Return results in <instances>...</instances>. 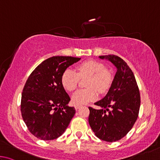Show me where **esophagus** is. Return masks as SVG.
Masks as SVG:
<instances>
[{"instance_id": "obj_1", "label": "esophagus", "mask_w": 160, "mask_h": 160, "mask_svg": "<svg viewBox=\"0 0 160 160\" xmlns=\"http://www.w3.org/2000/svg\"><path fill=\"white\" fill-rule=\"evenodd\" d=\"M74 108L76 110H78V109H79L80 108H82V105H74Z\"/></svg>"}]
</instances>
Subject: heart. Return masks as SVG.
Masks as SVG:
<instances>
[{"instance_id": "obj_1", "label": "heart", "mask_w": 160, "mask_h": 160, "mask_svg": "<svg viewBox=\"0 0 160 160\" xmlns=\"http://www.w3.org/2000/svg\"><path fill=\"white\" fill-rule=\"evenodd\" d=\"M77 69V73L71 68H67L61 77L62 86L67 91H72L77 88L79 77H88L86 83L87 88L78 90L72 95L73 104H87L97 98V91L104 93L110 88L112 75L104 64L96 60H88L78 65Z\"/></svg>"}]
</instances>
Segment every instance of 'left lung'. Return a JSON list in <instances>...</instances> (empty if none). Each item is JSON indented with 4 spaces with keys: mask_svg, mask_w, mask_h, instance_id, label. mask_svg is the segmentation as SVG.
Here are the masks:
<instances>
[{
    "mask_svg": "<svg viewBox=\"0 0 160 160\" xmlns=\"http://www.w3.org/2000/svg\"><path fill=\"white\" fill-rule=\"evenodd\" d=\"M116 67L117 72L106 96L91 107L88 123L98 138L107 142L122 139L132 128L138 116L141 97L133 72L126 62L114 55L99 56Z\"/></svg>",
    "mask_w": 160,
    "mask_h": 160,
    "instance_id": "obj_1",
    "label": "left lung"
}]
</instances>
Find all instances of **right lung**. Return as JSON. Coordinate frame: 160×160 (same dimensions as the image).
<instances>
[{"label":"right lung","mask_w":160,"mask_h":160,"mask_svg":"<svg viewBox=\"0 0 160 160\" xmlns=\"http://www.w3.org/2000/svg\"><path fill=\"white\" fill-rule=\"evenodd\" d=\"M81 58L53 56L36 67L28 78L22 94L21 112L28 129L43 141L62 135L75 114L70 98L61 83L67 67Z\"/></svg>","instance_id":"right-lung-1"}]
</instances>
